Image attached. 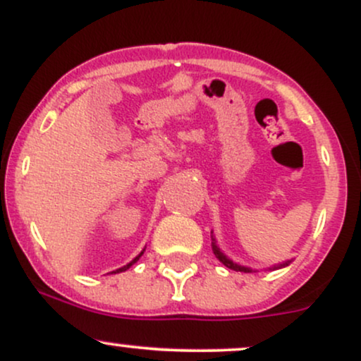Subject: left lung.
<instances>
[{
  "instance_id": "8db88e82",
  "label": "left lung",
  "mask_w": 361,
  "mask_h": 361,
  "mask_svg": "<svg viewBox=\"0 0 361 361\" xmlns=\"http://www.w3.org/2000/svg\"><path fill=\"white\" fill-rule=\"evenodd\" d=\"M212 250H214V255L217 256V259L221 261L222 264H226L227 268H231V270H234V271H244V273H250V271H252L251 268H246V267H241V264H238V263H234V261H231L229 258H227L226 255H224V252L219 250L217 247V244H215V239L212 238ZM290 263V261H285V263H281V264H276V267H273V270H276V268H283V267H287V264Z\"/></svg>"
}]
</instances>
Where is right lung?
I'll use <instances>...</instances> for the list:
<instances>
[{
  "label": "right lung",
  "instance_id": "add662e5",
  "mask_svg": "<svg viewBox=\"0 0 361 361\" xmlns=\"http://www.w3.org/2000/svg\"><path fill=\"white\" fill-rule=\"evenodd\" d=\"M142 252H144V251H142ZM142 252H140V255H139V256H135V258H134V259H132V261H130V263H128V264H126V267L118 268V270H115V271H111V273H120V271H126V270H128V268H130V267H132V264H134V263H135V261H137V259L140 258V256H142Z\"/></svg>",
  "mask_w": 361,
  "mask_h": 361
}]
</instances>
